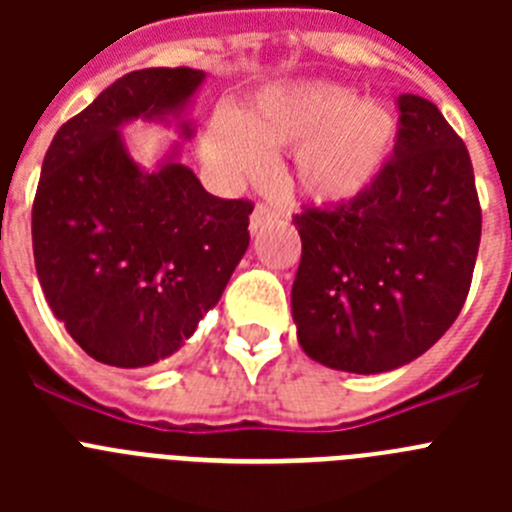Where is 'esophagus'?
<instances>
[{
	"label": "esophagus",
	"instance_id": "esophagus-1",
	"mask_svg": "<svg viewBox=\"0 0 512 512\" xmlns=\"http://www.w3.org/2000/svg\"><path fill=\"white\" fill-rule=\"evenodd\" d=\"M277 217H279V210H274V207L264 205V202H261V205H256V210L251 212V233H259L264 225L274 223Z\"/></svg>",
	"mask_w": 512,
	"mask_h": 512
}]
</instances>
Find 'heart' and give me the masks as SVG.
Listing matches in <instances>:
<instances>
[{"label": "heart", "instance_id": "heart-1", "mask_svg": "<svg viewBox=\"0 0 512 512\" xmlns=\"http://www.w3.org/2000/svg\"><path fill=\"white\" fill-rule=\"evenodd\" d=\"M397 120L384 104L356 99L338 84H289L261 92L238 115L220 110L205 135V156L225 176H259L269 148H295V179L315 200L364 192L395 146Z\"/></svg>", "mask_w": 512, "mask_h": 512}]
</instances>
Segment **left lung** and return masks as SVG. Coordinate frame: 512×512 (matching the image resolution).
Listing matches in <instances>:
<instances>
[{
  "instance_id": "obj_1",
  "label": "left lung",
  "mask_w": 512,
  "mask_h": 512,
  "mask_svg": "<svg viewBox=\"0 0 512 512\" xmlns=\"http://www.w3.org/2000/svg\"><path fill=\"white\" fill-rule=\"evenodd\" d=\"M397 110L377 179L292 217L297 338L341 372H390L425 354L464 307L477 261L482 207L464 140L428 99L400 94Z\"/></svg>"
}]
</instances>
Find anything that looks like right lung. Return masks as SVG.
<instances>
[{"instance_id": "right-lung-1", "label": "right lung", "mask_w": 512, "mask_h": 512, "mask_svg": "<svg viewBox=\"0 0 512 512\" xmlns=\"http://www.w3.org/2000/svg\"><path fill=\"white\" fill-rule=\"evenodd\" d=\"M205 74L130 71L58 128L33 202L43 295L92 359L122 369L182 348L246 253L253 202L205 192L192 169H140L120 125L182 110ZM189 135V125H184Z\"/></svg>"}]
</instances>
